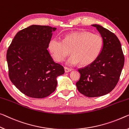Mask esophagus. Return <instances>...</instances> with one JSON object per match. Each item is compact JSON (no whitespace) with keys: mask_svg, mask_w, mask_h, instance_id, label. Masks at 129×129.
Wrapping results in <instances>:
<instances>
[{"mask_svg":"<svg viewBox=\"0 0 129 129\" xmlns=\"http://www.w3.org/2000/svg\"><path fill=\"white\" fill-rule=\"evenodd\" d=\"M64 71H65V72L66 73H68V72H70V71L71 70V69H70V68H69V67H64Z\"/></svg>","mask_w":129,"mask_h":129,"instance_id":"esophagus-1","label":"esophagus"}]
</instances>
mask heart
<instances>
[{
  "label": "heart",
  "mask_w": 129,
  "mask_h": 129,
  "mask_svg": "<svg viewBox=\"0 0 129 129\" xmlns=\"http://www.w3.org/2000/svg\"><path fill=\"white\" fill-rule=\"evenodd\" d=\"M103 41L101 36L86 31H74L65 36L63 41L58 39H51L48 49L55 61L61 62L70 54L73 55L67 61L69 65L78 62L86 66L98 58L102 51Z\"/></svg>",
  "instance_id": "b5f03b06"
}]
</instances>
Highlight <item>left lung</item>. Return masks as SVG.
<instances>
[{
  "mask_svg": "<svg viewBox=\"0 0 129 129\" xmlns=\"http://www.w3.org/2000/svg\"><path fill=\"white\" fill-rule=\"evenodd\" d=\"M92 26L102 36L103 46L94 62L78 69L81 77L76 83L79 92L89 98L111 92L118 84L124 62L121 44L116 36L102 26Z\"/></svg>",
  "mask_w": 129,
  "mask_h": 129,
  "instance_id": "obj_1",
  "label": "left lung"
}]
</instances>
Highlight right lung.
I'll use <instances>...</instances> for the list:
<instances>
[{"label": "right lung", "mask_w": 129, "mask_h": 129, "mask_svg": "<svg viewBox=\"0 0 129 129\" xmlns=\"http://www.w3.org/2000/svg\"><path fill=\"white\" fill-rule=\"evenodd\" d=\"M56 27L31 25L18 32L7 51L9 76L26 96L41 99L56 89V77L64 69L55 63L47 50Z\"/></svg>", "instance_id": "obj_1"}]
</instances>
